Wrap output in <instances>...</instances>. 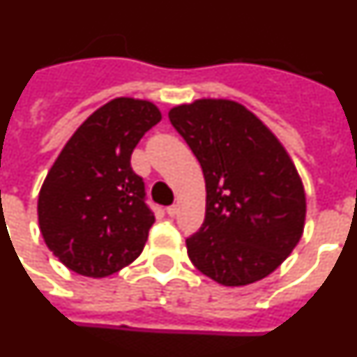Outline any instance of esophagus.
<instances>
[{"mask_svg": "<svg viewBox=\"0 0 357 357\" xmlns=\"http://www.w3.org/2000/svg\"><path fill=\"white\" fill-rule=\"evenodd\" d=\"M167 214H169L170 218H174V215L178 214V206H176V205H170V206H167Z\"/></svg>", "mask_w": 357, "mask_h": 357, "instance_id": "esophagus-1", "label": "esophagus"}]
</instances>
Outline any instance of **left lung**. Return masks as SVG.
I'll return each instance as SVG.
<instances>
[{"instance_id":"obj_1","label":"left lung","mask_w":357,"mask_h":357,"mask_svg":"<svg viewBox=\"0 0 357 357\" xmlns=\"http://www.w3.org/2000/svg\"><path fill=\"white\" fill-rule=\"evenodd\" d=\"M205 176V221L187 238L197 271L225 287L274 272L301 239L307 202L280 139L243 105L197 100L169 112Z\"/></svg>"}]
</instances>
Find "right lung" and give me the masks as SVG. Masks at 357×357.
<instances>
[{"label": "right lung", "mask_w": 357, "mask_h": 357, "mask_svg": "<svg viewBox=\"0 0 357 357\" xmlns=\"http://www.w3.org/2000/svg\"><path fill=\"white\" fill-rule=\"evenodd\" d=\"M160 121L151 101L116 98L63 146L40 190L38 221L47 247L67 268L105 278L142 254L154 212L130 155Z\"/></svg>", "instance_id": "1"}]
</instances>
